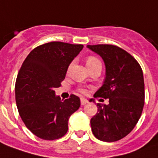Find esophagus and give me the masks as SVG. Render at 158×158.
<instances>
[{
  "instance_id": "esophagus-1",
  "label": "esophagus",
  "mask_w": 158,
  "mask_h": 158,
  "mask_svg": "<svg viewBox=\"0 0 158 158\" xmlns=\"http://www.w3.org/2000/svg\"><path fill=\"white\" fill-rule=\"evenodd\" d=\"M89 102V101L85 99V98H81V106H83V105H86L87 103Z\"/></svg>"
}]
</instances>
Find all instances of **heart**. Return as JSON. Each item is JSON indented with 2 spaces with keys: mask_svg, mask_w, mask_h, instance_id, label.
<instances>
[{
  "mask_svg": "<svg viewBox=\"0 0 158 158\" xmlns=\"http://www.w3.org/2000/svg\"><path fill=\"white\" fill-rule=\"evenodd\" d=\"M98 63H101L99 59H97L96 57H94V56H89L88 58H87V61H86V64L87 66L88 65H92L94 64H98ZM80 92L82 94H86L87 93V90L85 89H80Z\"/></svg>",
  "mask_w": 158,
  "mask_h": 158,
  "instance_id": "heart-1",
  "label": "heart"
}]
</instances>
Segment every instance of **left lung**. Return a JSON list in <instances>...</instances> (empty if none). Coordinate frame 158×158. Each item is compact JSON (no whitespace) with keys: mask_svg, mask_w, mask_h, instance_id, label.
<instances>
[{"mask_svg":"<svg viewBox=\"0 0 158 158\" xmlns=\"http://www.w3.org/2000/svg\"><path fill=\"white\" fill-rule=\"evenodd\" d=\"M87 47L102 57L106 67L103 84L94 96L109 100L108 105L97 103V114L90 120L92 131L102 141H118L132 131L142 114L143 71L135 58L118 46L96 44Z\"/></svg>","mask_w":158,"mask_h":158,"instance_id":"obj_1","label":"left lung"}]
</instances>
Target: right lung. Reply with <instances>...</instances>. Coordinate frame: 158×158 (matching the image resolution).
Segmentation results:
<instances>
[{
    "mask_svg": "<svg viewBox=\"0 0 158 158\" xmlns=\"http://www.w3.org/2000/svg\"><path fill=\"white\" fill-rule=\"evenodd\" d=\"M82 44L50 42L33 49L23 62L15 83L19 116L30 131L44 140L62 138L70 115L80 107L77 95L63 101L54 89L61 86Z\"/></svg>",
    "mask_w": 158,
    "mask_h": 158,
    "instance_id": "add662e5",
    "label": "right lung"
}]
</instances>
